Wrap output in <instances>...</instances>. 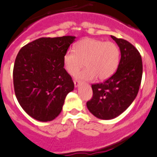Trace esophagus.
I'll use <instances>...</instances> for the list:
<instances>
[{
	"mask_svg": "<svg viewBox=\"0 0 157 157\" xmlns=\"http://www.w3.org/2000/svg\"><path fill=\"white\" fill-rule=\"evenodd\" d=\"M79 83H80V81H78V80H77V79H75L74 81V84H75V87H77L79 85Z\"/></svg>",
	"mask_w": 157,
	"mask_h": 157,
	"instance_id": "34e87169",
	"label": "esophagus"
}]
</instances>
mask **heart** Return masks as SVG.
Masks as SVG:
<instances>
[{
    "mask_svg": "<svg viewBox=\"0 0 157 157\" xmlns=\"http://www.w3.org/2000/svg\"><path fill=\"white\" fill-rule=\"evenodd\" d=\"M120 48L116 43L92 37L76 43L74 49H68L63 56L66 71L73 75L84 66L86 68L76 75L83 80L108 79L116 71L120 62Z\"/></svg>",
    "mask_w": 157,
    "mask_h": 157,
    "instance_id": "obj_1",
    "label": "heart"
}]
</instances>
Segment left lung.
<instances>
[{
  "label": "left lung",
  "mask_w": 157,
  "mask_h": 157,
  "mask_svg": "<svg viewBox=\"0 0 157 157\" xmlns=\"http://www.w3.org/2000/svg\"><path fill=\"white\" fill-rule=\"evenodd\" d=\"M111 37L120 47V63L109 78L93 84V97L86 102L89 111L101 120L114 119L131 105L142 77V60L138 49L127 40Z\"/></svg>",
  "instance_id": "obj_1"
}]
</instances>
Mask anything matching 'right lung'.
<instances>
[{
	"mask_svg": "<svg viewBox=\"0 0 157 157\" xmlns=\"http://www.w3.org/2000/svg\"><path fill=\"white\" fill-rule=\"evenodd\" d=\"M74 36L41 37L19 50L13 68L16 97L27 114L41 122L57 117L74 82L63 66V56Z\"/></svg>",
	"mask_w": 157,
	"mask_h": 157,
	"instance_id": "add662e5",
	"label": "right lung"
}]
</instances>
